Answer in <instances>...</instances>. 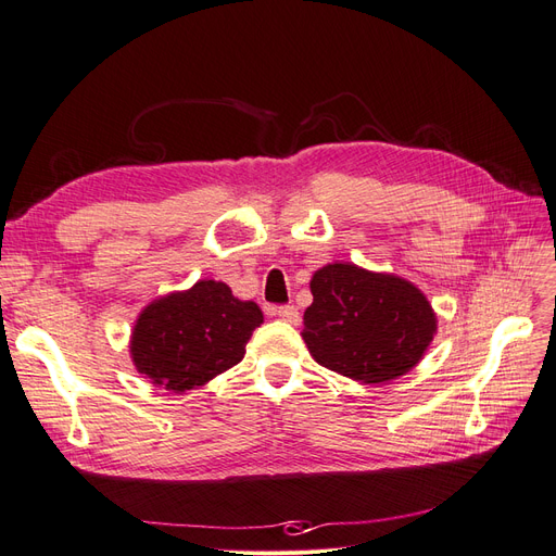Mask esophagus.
Instances as JSON below:
<instances>
[{
    "label": "esophagus",
    "instance_id": "34e87169",
    "mask_svg": "<svg viewBox=\"0 0 556 556\" xmlns=\"http://www.w3.org/2000/svg\"><path fill=\"white\" fill-rule=\"evenodd\" d=\"M274 315H278L280 319H285V323H290V325H299V311H296V306H278V308H274Z\"/></svg>",
    "mask_w": 556,
    "mask_h": 556
}]
</instances>
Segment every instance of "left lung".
Returning <instances> with one entry per match:
<instances>
[{
	"mask_svg": "<svg viewBox=\"0 0 556 556\" xmlns=\"http://www.w3.org/2000/svg\"><path fill=\"white\" fill-rule=\"evenodd\" d=\"M304 341L313 359L366 384L390 382L425 357L435 313L406 278L336 262L311 278Z\"/></svg>",
	"mask_w": 556,
	"mask_h": 556,
	"instance_id": "left-lung-1",
	"label": "left lung"
}]
</instances>
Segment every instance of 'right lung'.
<instances>
[{"instance_id": "obj_1", "label": "right lung", "mask_w": 556, "mask_h": 556, "mask_svg": "<svg viewBox=\"0 0 556 556\" xmlns=\"http://www.w3.org/2000/svg\"><path fill=\"white\" fill-rule=\"evenodd\" d=\"M262 323L255 301L237 299L225 282L199 280L141 311L129 341L131 362L153 384L182 394L237 366Z\"/></svg>"}]
</instances>
